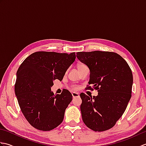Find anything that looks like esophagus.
<instances>
[{
  "label": "esophagus",
  "mask_w": 146,
  "mask_h": 146,
  "mask_svg": "<svg viewBox=\"0 0 146 146\" xmlns=\"http://www.w3.org/2000/svg\"><path fill=\"white\" fill-rule=\"evenodd\" d=\"M72 96H73V98H76V97H79V94L78 93H75V92H73L72 93Z\"/></svg>",
  "instance_id": "esophagus-1"
}]
</instances>
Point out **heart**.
Wrapping results in <instances>:
<instances>
[{"instance_id": "b5f03b06", "label": "heart", "mask_w": 146, "mask_h": 146, "mask_svg": "<svg viewBox=\"0 0 146 146\" xmlns=\"http://www.w3.org/2000/svg\"><path fill=\"white\" fill-rule=\"evenodd\" d=\"M77 67H78V70H80L82 69V68H83L86 67V65H85V64L80 63V64H78V66H77ZM71 89H72V90H76L78 89V87H77L76 86H73L72 88H71Z\"/></svg>"}]
</instances>
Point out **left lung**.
Masks as SVG:
<instances>
[{
    "mask_svg": "<svg viewBox=\"0 0 146 146\" xmlns=\"http://www.w3.org/2000/svg\"><path fill=\"white\" fill-rule=\"evenodd\" d=\"M76 57L90 71L86 90H97V97L80 94L83 122L92 131L112 128L122 117L131 98L133 76L126 61L116 52H78Z\"/></svg>",
    "mask_w": 146,
    "mask_h": 146,
    "instance_id": "1",
    "label": "left lung"
}]
</instances>
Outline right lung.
Segmentation results:
<instances>
[{
	"mask_svg": "<svg viewBox=\"0 0 146 146\" xmlns=\"http://www.w3.org/2000/svg\"><path fill=\"white\" fill-rule=\"evenodd\" d=\"M75 58V52L38 51L26 58L18 68L15 94L21 111L33 127L49 131L63 122L72 95L66 89L54 95L51 87L53 80H63Z\"/></svg>",
	"mask_w": 146,
	"mask_h": 146,
	"instance_id": "1",
	"label": "right lung"
}]
</instances>
